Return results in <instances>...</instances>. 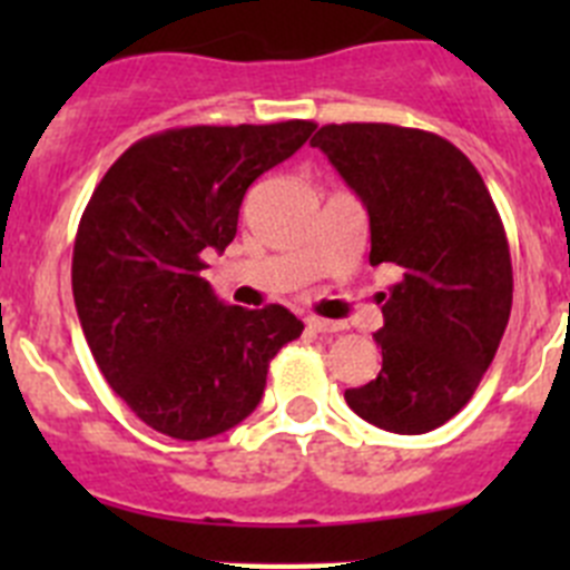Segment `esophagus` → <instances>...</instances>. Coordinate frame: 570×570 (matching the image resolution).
<instances>
[{
	"instance_id": "esophagus-1",
	"label": "esophagus",
	"mask_w": 570,
	"mask_h": 570,
	"mask_svg": "<svg viewBox=\"0 0 570 570\" xmlns=\"http://www.w3.org/2000/svg\"><path fill=\"white\" fill-rule=\"evenodd\" d=\"M308 328L316 331V334H340L345 325L334 320H320V316H308Z\"/></svg>"
}]
</instances>
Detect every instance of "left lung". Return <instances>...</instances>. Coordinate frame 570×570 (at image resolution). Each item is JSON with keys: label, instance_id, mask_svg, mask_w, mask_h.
<instances>
[{"label": "left lung", "instance_id": "obj_1", "mask_svg": "<svg viewBox=\"0 0 570 570\" xmlns=\"http://www.w3.org/2000/svg\"><path fill=\"white\" fill-rule=\"evenodd\" d=\"M311 145L365 205L371 265L400 268L380 296L382 371L347 387L345 402L376 428L428 434L468 405L511 316V250L497 205L471 159L428 130L325 125Z\"/></svg>", "mask_w": 570, "mask_h": 570}]
</instances>
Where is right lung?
<instances>
[{
	"instance_id": "right-lung-1",
	"label": "right lung",
	"mask_w": 570,
	"mask_h": 570,
	"mask_svg": "<svg viewBox=\"0 0 570 570\" xmlns=\"http://www.w3.org/2000/svg\"><path fill=\"white\" fill-rule=\"evenodd\" d=\"M316 125H194L145 136L102 176L73 242V302L99 371L145 425L196 442L259 405L302 334L288 308L225 305L203 279L236 236L245 190Z\"/></svg>"
}]
</instances>
